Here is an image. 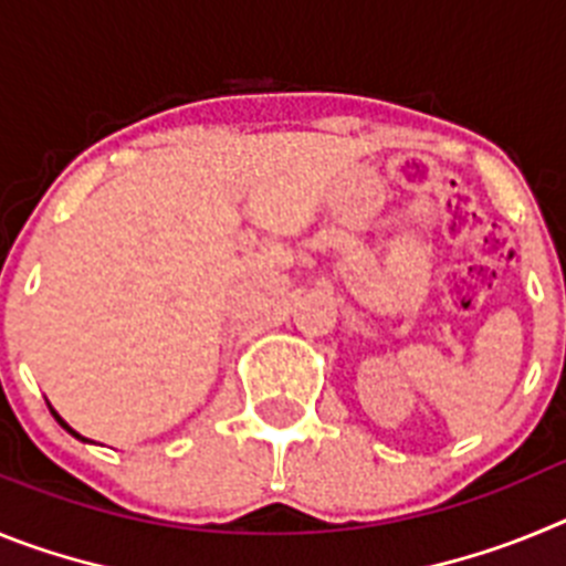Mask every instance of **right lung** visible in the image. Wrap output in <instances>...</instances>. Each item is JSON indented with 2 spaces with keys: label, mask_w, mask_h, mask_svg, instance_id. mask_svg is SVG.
I'll return each instance as SVG.
<instances>
[{
  "label": "right lung",
  "mask_w": 566,
  "mask_h": 566,
  "mask_svg": "<svg viewBox=\"0 0 566 566\" xmlns=\"http://www.w3.org/2000/svg\"><path fill=\"white\" fill-rule=\"evenodd\" d=\"M50 413H53V417H56V422H59V424H62L64 431H67V433H73V437H76V439H82V442H90V439H84V437H82V433H76V431H73V428H70V424H67V422H64V419H62V417H59V413H56V411H53V408H50Z\"/></svg>",
  "instance_id": "right-lung-1"
}]
</instances>
